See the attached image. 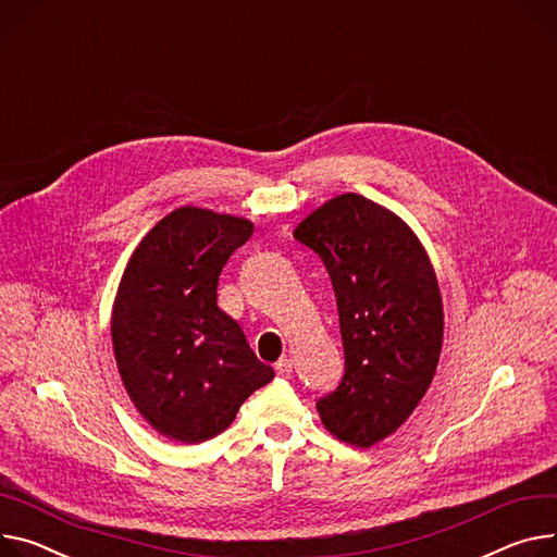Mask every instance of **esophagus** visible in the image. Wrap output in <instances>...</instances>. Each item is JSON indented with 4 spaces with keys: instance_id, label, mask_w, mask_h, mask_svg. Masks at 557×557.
Returning <instances> with one entry per match:
<instances>
[{
    "instance_id": "obj_1",
    "label": "esophagus",
    "mask_w": 557,
    "mask_h": 557,
    "mask_svg": "<svg viewBox=\"0 0 557 557\" xmlns=\"http://www.w3.org/2000/svg\"><path fill=\"white\" fill-rule=\"evenodd\" d=\"M276 374H281V376H292V359L281 357V359L276 361Z\"/></svg>"
}]
</instances>
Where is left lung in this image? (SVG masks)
<instances>
[{"label":"left lung","mask_w":557,"mask_h":557,"mask_svg":"<svg viewBox=\"0 0 557 557\" xmlns=\"http://www.w3.org/2000/svg\"><path fill=\"white\" fill-rule=\"evenodd\" d=\"M332 278L346 374L319 399L327 431L370 448L393 435L431 388L444 341V306L417 234L359 194H341L294 230Z\"/></svg>","instance_id":"1"}]
</instances>
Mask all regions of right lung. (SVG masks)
Returning a JSON list of instances; mask_svg holds the SVG:
<instances>
[{
	"mask_svg": "<svg viewBox=\"0 0 557 557\" xmlns=\"http://www.w3.org/2000/svg\"><path fill=\"white\" fill-rule=\"evenodd\" d=\"M251 232L247 219L181 207L124 268L111 314L115 363L138 412L171 442L216 437L274 379L216 304L219 276Z\"/></svg>",
	"mask_w": 557,
	"mask_h": 557,
	"instance_id": "right-lung-1",
	"label": "right lung"
}]
</instances>
